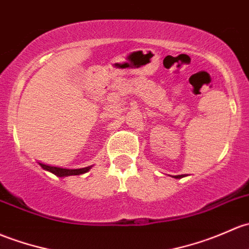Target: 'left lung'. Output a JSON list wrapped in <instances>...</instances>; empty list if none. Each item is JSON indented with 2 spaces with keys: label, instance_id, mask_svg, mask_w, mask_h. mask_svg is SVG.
Masks as SVG:
<instances>
[{
  "label": "left lung",
  "instance_id": "1",
  "mask_svg": "<svg viewBox=\"0 0 249 249\" xmlns=\"http://www.w3.org/2000/svg\"><path fill=\"white\" fill-rule=\"evenodd\" d=\"M182 177H185V175H174L173 178H175V179H181Z\"/></svg>",
  "mask_w": 249,
  "mask_h": 249
}]
</instances>
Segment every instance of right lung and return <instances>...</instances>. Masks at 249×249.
<instances>
[{
    "mask_svg": "<svg viewBox=\"0 0 249 249\" xmlns=\"http://www.w3.org/2000/svg\"><path fill=\"white\" fill-rule=\"evenodd\" d=\"M41 168L45 169V171L51 172L52 174L57 175V177L63 178V177H69V175H80V174H85L86 172H88L91 167H86V168H81V169H64V168H58V167H51V166H46V164L40 163Z\"/></svg>",
    "mask_w": 249,
    "mask_h": 249,
    "instance_id": "add662e5",
    "label": "right lung"
}]
</instances>
